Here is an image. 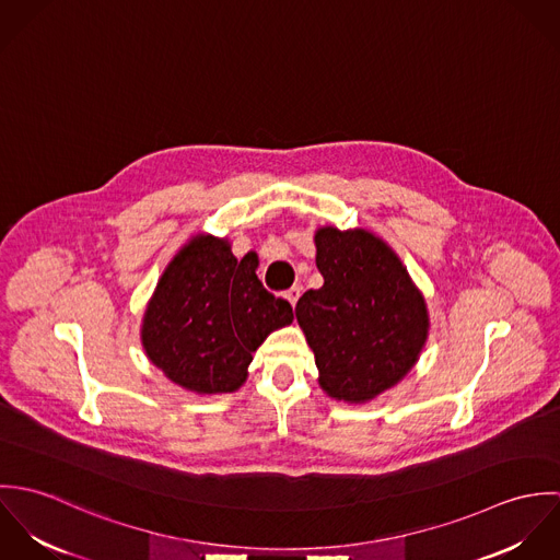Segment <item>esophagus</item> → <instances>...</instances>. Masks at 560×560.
I'll use <instances>...</instances> for the list:
<instances>
[{
  "label": "esophagus",
  "mask_w": 560,
  "mask_h": 560,
  "mask_svg": "<svg viewBox=\"0 0 560 560\" xmlns=\"http://www.w3.org/2000/svg\"><path fill=\"white\" fill-rule=\"evenodd\" d=\"M300 295H302V287H300V284H295V287H291L289 291H284V298L291 302V306H295V304H298Z\"/></svg>",
  "instance_id": "34e87169"
}]
</instances>
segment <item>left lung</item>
<instances>
[{"label":"left lung","mask_w":560,"mask_h":560,"mask_svg":"<svg viewBox=\"0 0 560 560\" xmlns=\"http://www.w3.org/2000/svg\"><path fill=\"white\" fill-rule=\"evenodd\" d=\"M323 287L306 291L302 325L320 388L338 400L373 399L413 366L427 340V306L397 254L366 231L315 235Z\"/></svg>","instance_id":"obj_1"}]
</instances>
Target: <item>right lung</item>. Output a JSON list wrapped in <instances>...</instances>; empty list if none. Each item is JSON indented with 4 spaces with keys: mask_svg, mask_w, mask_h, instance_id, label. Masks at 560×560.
<instances>
[{
    "mask_svg": "<svg viewBox=\"0 0 560 560\" xmlns=\"http://www.w3.org/2000/svg\"><path fill=\"white\" fill-rule=\"evenodd\" d=\"M254 252L237 260L215 237L189 241L167 265L142 325L151 362L174 384L233 393L269 331L289 325L293 308L256 276Z\"/></svg>",
    "mask_w": 560,
    "mask_h": 560,
    "instance_id": "1",
    "label": "right lung"
}]
</instances>
